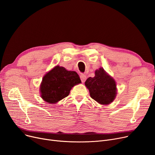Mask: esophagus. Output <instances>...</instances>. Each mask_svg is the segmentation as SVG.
Segmentation results:
<instances>
[{"instance_id": "1", "label": "esophagus", "mask_w": 155, "mask_h": 155, "mask_svg": "<svg viewBox=\"0 0 155 155\" xmlns=\"http://www.w3.org/2000/svg\"><path fill=\"white\" fill-rule=\"evenodd\" d=\"M80 79H81L82 82L84 83L87 79V77L85 75H84V74H82V75H80Z\"/></svg>"}]
</instances>
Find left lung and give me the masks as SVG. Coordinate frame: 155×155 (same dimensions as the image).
Wrapping results in <instances>:
<instances>
[{
	"label": "left lung",
	"instance_id": "8db88e82",
	"mask_svg": "<svg viewBox=\"0 0 155 155\" xmlns=\"http://www.w3.org/2000/svg\"><path fill=\"white\" fill-rule=\"evenodd\" d=\"M85 85L89 89L91 97L101 104H109L116 97L117 90L115 80L103 68L96 70L94 77L87 78Z\"/></svg>",
	"mask_w": 155,
	"mask_h": 155
}]
</instances>
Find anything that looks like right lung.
Masks as SVG:
<instances>
[{
    "mask_svg": "<svg viewBox=\"0 0 155 155\" xmlns=\"http://www.w3.org/2000/svg\"><path fill=\"white\" fill-rule=\"evenodd\" d=\"M80 83L77 72L58 65L43 77L40 87L41 97L47 103L55 104L68 96L72 87Z\"/></svg>",
    "mask_w": 155,
    "mask_h": 155,
    "instance_id": "right-lung-1",
    "label": "right lung"
}]
</instances>
